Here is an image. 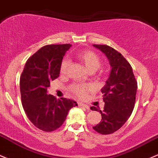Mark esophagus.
<instances>
[{
	"mask_svg": "<svg viewBox=\"0 0 158 158\" xmlns=\"http://www.w3.org/2000/svg\"><path fill=\"white\" fill-rule=\"evenodd\" d=\"M78 104H79V107H85L86 109H89V106L87 105V104H83V103L79 102L78 103Z\"/></svg>",
	"mask_w": 158,
	"mask_h": 158,
	"instance_id": "esophagus-1",
	"label": "esophagus"
}]
</instances>
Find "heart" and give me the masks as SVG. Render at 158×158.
Instances as JSON below:
<instances>
[{
    "label": "heart",
    "instance_id": "1",
    "mask_svg": "<svg viewBox=\"0 0 158 158\" xmlns=\"http://www.w3.org/2000/svg\"><path fill=\"white\" fill-rule=\"evenodd\" d=\"M77 58L85 66L89 72L94 73L97 69L100 68L101 65V60L100 57L91 51H83L79 52L77 54ZM68 67H69V60L67 59L64 60L61 63L60 72L61 74L64 75L67 72ZM90 85H82L79 83L73 84L69 86V91L71 93L75 94L80 98H83L85 97L88 91L90 89Z\"/></svg>",
    "mask_w": 158,
    "mask_h": 158
}]
</instances>
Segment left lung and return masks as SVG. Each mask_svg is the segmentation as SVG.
Masks as SVG:
<instances>
[{
    "label": "left lung",
    "mask_w": 158,
    "mask_h": 158,
    "mask_svg": "<svg viewBox=\"0 0 158 158\" xmlns=\"http://www.w3.org/2000/svg\"><path fill=\"white\" fill-rule=\"evenodd\" d=\"M108 59L111 72L101 89L104 107L103 110L91 107L101 114V121L93 129L102 135L114 133L124 125L132 114L135 103L137 82L132 66L126 58L106 44H93Z\"/></svg>",
    "instance_id": "8db88e82"
}]
</instances>
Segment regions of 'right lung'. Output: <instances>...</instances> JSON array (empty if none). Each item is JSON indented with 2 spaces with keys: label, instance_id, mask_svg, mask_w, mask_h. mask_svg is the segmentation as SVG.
Returning a JSON list of instances; mask_svg holds the SVG:
<instances>
[{
  "label": "right lung",
  "instance_id": "right-lung-1",
  "mask_svg": "<svg viewBox=\"0 0 158 158\" xmlns=\"http://www.w3.org/2000/svg\"><path fill=\"white\" fill-rule=\"evenodd\" d=\"M71 44H48L40 48L26 63L20 78L23 109L33 125L44 132L62 126L76 101L47 94L50 82L59 77L61 63Z\"/></svg>",
  "mask_w": 158,
  "mask_h": 158
}]
</instances>
